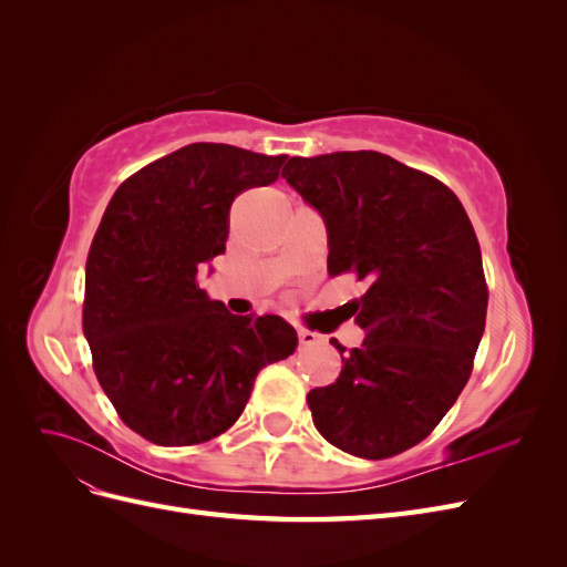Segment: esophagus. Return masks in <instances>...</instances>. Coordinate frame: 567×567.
<instances>
[{
    "mask_svg": "<svg viewBox=\"0 0 567 567\" xmlns=\"http://www.w3.org/2000/svg\"><path fill=\"white\" fill-rule=\"evenodd\" d=\"M298 340H300V348H310V346H319V342L323 340L319 333L315 331H307V329H300L298 331Z\"/></svg>",
    "mask_w": 567,
    "mask_h": 567,
    "instance_id": "1",
    "label": "esophagus"
}]
</instances>
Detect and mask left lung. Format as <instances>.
Wrapping results in <instances>:
<instances>
[{"label":"left lung","mask_w":567,"mask_h":567,"mask_svg":"<svg viewBox=\"0 0 567 567\" xmlns=\"http://www.w3.org/2000/svg\"><path fill=\"white\" fill-rule=\"evenodd\" d=\"M281 177L321 213L329 274L364 281L350 317L367 331L336 383L310 390L317 431L333 447L390 458L435 431L485 331L480 244L447 184L379 151L290 158Z\"/></svg>","instance_id":"left-lung-1"}]
</instances>
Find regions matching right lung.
<instances>
[{"label": "right lung", "mask_w": 567, "mask_h": 567, "mask_svg": "<svg viewBox=\"0 0 567 567\" xmlns=\"http://www.w3.org/2000/svg\"><path fill=\"white\" fill-rule=\"evenodd\" d=\"M286 156L188 144L117 186L84 269L82 331L117 416L163 447L208 442L244 414L255 375L293 354L281 317H238L198 288L225 252L238 194L277 182Z\"/></svg>", "instance_id": "obj_1"}]
</instances>
